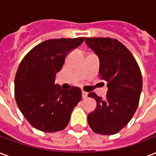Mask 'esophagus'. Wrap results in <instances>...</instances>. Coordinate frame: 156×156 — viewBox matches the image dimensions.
Listing matches in <instances>:
<instances>
[{"mask_svg": "<svg viewBox=\"0 0 156 156\" xmlns=\"http://www.w3.org/2000/svg\"><path fill=\"white\" fill-rule=\"evenodd\" d=\"M82 97H83V98H87V97H88V93H86V92L83 91V93H82Z\"/></svg>", "mask_w": 156, "mask_h": 156, "instance_id": "34e87169", "label": "esophagus"}]
</instances>
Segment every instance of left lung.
<instances>
[{
	"label": "left lung",
	"mask_w": 156,
	"mask_h": 156,
	"mask_svg": "<svg viewBox=\"0 0 156 156\" xmlns=\"http://www.w3.org/2000/svg\"><path fill=\"white\" fill-rule=\"evenodd\" d=\"M85 41L99 58V76L107 82L103 99L88 94L97 107L88 115L89 126L96 134L111 135L125 127L134 116L142 90L140 68L130 51L117 39L86 37Z\"/></svg>",
	"instance_id": "8db88e82"
}]
</instances>
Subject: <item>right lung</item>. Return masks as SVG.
<instances>
[{
  "instance_id": "right-lung-1",
  "label": "right lung",
  "mask_w": 156,
  "mask_h": 156,
  "mask_svg": "<svg viewBox=\"0 0 156 156\" xmlns=\"http://www.w3.org/2000/svg\"><path fill=\"white\" fill-rule=\"evenodd\" d=\"M84 37L50 39L28 51L15 77V98L19 109L32 126L42 132L64 129L73 109L82 98L81 89L73 86L64 90L54 84L57 72L68 52Z\"/></svg>"
}]
</instances>
